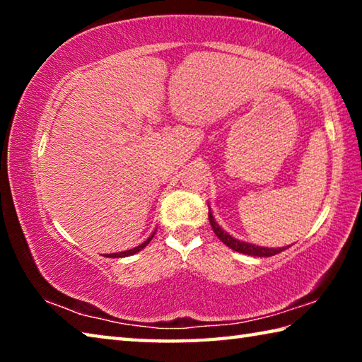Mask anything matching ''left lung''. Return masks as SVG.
<instances>
[{
  "mask_svg": "<svg viewBox=\"0 0 362 362\" xmlns=\"http://www.w3.org/2000/svg\"><path fill=\"white\" fill-rule=\"evenodd\" d=\"M209 222L214 233H216V236L218 238L220 241H222L225 246H228L230 249L236 250V252H241V254H246V255H254V257H272V255H276L279 252H283L289 246L286 247H262V246H255V244H250V243H244L236 240V238H233L231 235H228L222 226H220L216 220H214V216L211 212V207H209Z\"/></svg>",
  "mask_w": 362,
  "mask_h": 362,
  "instance_id": "obj_1",
  "label": "left lung"
}]
</instances>
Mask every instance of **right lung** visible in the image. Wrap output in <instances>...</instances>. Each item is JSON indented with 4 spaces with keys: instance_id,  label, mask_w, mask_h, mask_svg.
I'll use <instances>...</instances> for the list:
<instances>
[{
    "instance_id": "obj_1",
    "label": "right lung",
    "mask_w": 362,
    "mask_h": 362,
    "mask_svg": "<svg viewBox=\"0 0 362 362\" xmlns=\"http://www.w3.org/2000/svg\"><path fill=\"white\" fill-rule=\"evenodd\" d=\"M156 231V230H155ZM155 231L151 233V236L148 238V240L146 241H144L142 244H140V246H137V247H134V249H129V250H124V252H115V254H108L107 257H113V259H119V257H129V255H134V254H137L139 250H142L146 244H148L151 240H153V236H155Z\"/></svg>"
}]
</instances>
